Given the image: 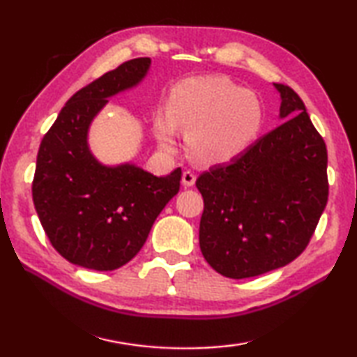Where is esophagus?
Wrapping results in <instances>:
<instances>
[{
  "instance_id": "1",
  "label": "esophagus",
  "mask_w": 357,
  "mask_h": 357,
  "mask_svg": "<svg viewBox=\"0 0 357 357\" xmlns=\"http://www.w3.org/2000/svg\"><path fill=\"white\" fill-rule=\"evenodd\" d=\"M195 181H197V174L193 172L185 170L183 173V185L184 187H192L193 184H195Z\"/></svg>"
}]
</instances>
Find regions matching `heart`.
<instances>
[{
  "instance_id": "heart-1",
  "label": "heart",
  "mask_w": 357,
  "mask_h": 357,
  "mask_svg": "<svg viewBox=\"0 0 357 357\" xmlns=\"http://www.w3.org/2000/svg\"><path fill=\"white\" fill-rule=\"evenodd\" d=\"M263 124L261 99L228 78L214 75L178 83L168 98V110L155 112L153 130L168 153L178 149L183 130L198 160L225 164L250 148Z\"/></svg>"
}]
</instances>
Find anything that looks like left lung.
<instances>
[{"instance_id":"obj_1","label":"left lung","mask_w":357,"mask_h":357,"mask_svg":"<svg viewBox=\"0 0 357 357\" xmlns=\"http://www.w3.org/2000/svg\"><path fill=\"white\" fill-rule=\"evenodd\" d=\"M280 93V118H289L229 164L197 179L204 209L200 249L229 279L279 269L298 258L328 203V149L291 88Z\"/></svg>"}]
</instances>
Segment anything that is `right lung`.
Wrapping results in <instances>:
<instances>
[{"mask_svg": "<svg viewBox=\"0 0 357 357\" xmlns=\"http://www.w3.org/2000/svg\"><path fill=\"white\" fill-rule=\"evenodd\" d=\"M149 58H135L77 91L39 146L33 202L52 245L68 261L94 271L134 258L165 204L179 192L181 168L157 178L132 164L105 167L88 146V129L108 98L134 88Z\"/></svg>", "mask_w": 357, "mask_h": 357, "instance_id": "obj_1", "label": "right lung"}]
</instances>
